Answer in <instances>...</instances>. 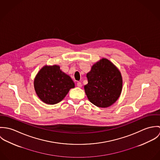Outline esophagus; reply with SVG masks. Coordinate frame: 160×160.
<instances>
[{
  "label": "esophagus",
  "mask_w": 160,
  "mask_h": 160,
  "mask_svg": "<svg viewBox=\"0 0 160 160\" xmlns=\"http://www.w3.org/2000/svg\"><path fill=\"white\" fill-rule=\"evenodd\" d=\"M77 86L79 88H81L82 87V84L81 82H77Z\"/></svg>",
  "instance_id": "1"
}]
</instances>
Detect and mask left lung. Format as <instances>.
Segmentation results:
<instances>
[{
    "label": "left lung",
    "instance_id": "left-lung-1",
    "mask_svg": "<svg viewBox=\"0 0 160 160\" xmlns=\"http://www.w3.org/2000/svg\"><path fill=\"white\" fill-rule=\"evenodd\" d=\"M87 78L88 84L84 86V90L92 103L106 108L118 100L122 90V77L108 60L103 58L94 64Z\"/></svg>",
    "mask_w": 160,
    "mask_h": 160
}]
</instances>
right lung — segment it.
Wrapping results in <instances>:
<instances>
[{"label": "right lung", "instance_id": "right-lung-1", "mask_svg": "<svg viewBox=\"0 0 160 160\" xmlns=\"http://www.w3.org/2000/svg\"><path fill=\"white\" fill-rule=\"evenodd\" d=\"M34 85L39 98L49 105L61 102L69 89L74 88L71 78L57 65L45 66L41 69L35 78Z\"/></svg>", "mask_w": 160, "mask_h": 160}]
</instances>
